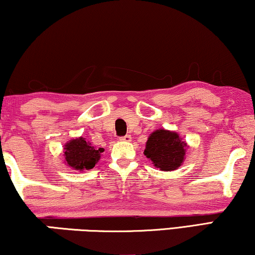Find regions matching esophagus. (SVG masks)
<instances>
[{
  "label": "esophagus",
  "mask_w": 255,
  "mask_h": 255,
  "mask_svg": "<svg viewBox=\"0 0 255 255\" xmlns=\"http://www.w3.org/2000/svg\"><path fill=\"white\" fill-rule=\"evenodd\" d=\"M121 141L124 142H131V136L130 135H126V136H123V137H120Z\"/></svg>",
  "instance_id": "esophagus-1"
}]
</instances>
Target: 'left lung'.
I'll use <instances>...</instances> for the list:
<instances>
[{
	"label": "left lung",
	"instance_id": "8db88e82",
	"mask_svg": "<svg viewBox=\"0 0 255 255\" xmlns=\"http://www.w3.org/2000/svg\"><path fill=\"white\" fill-rule=\"evenodd\" d=\"M187 148L177 131L159 128L148 137L144 156L160 171H174L184 164Z\"/></svg>",
	"mask_w": 255,
	"mask_h": 255
}]
</instances>
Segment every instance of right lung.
<instances>
[{
    "mask_svg": "<svg viewBox=\"0 0 255 255\" xmlns=\"http://www.w3.org/2000/svg\"><path fill=\"white\" fill-rule=\"evenodd\" d=\"M103 148L97 149L84 137L71 138L63 146L64 163L73 170H91L102 157Z\"/></svg>",
    "mask_w": 255,
    "mask_h": 255,
    "instance_id": "add662e5",
    "label": "right lung"
}]
</instances>
